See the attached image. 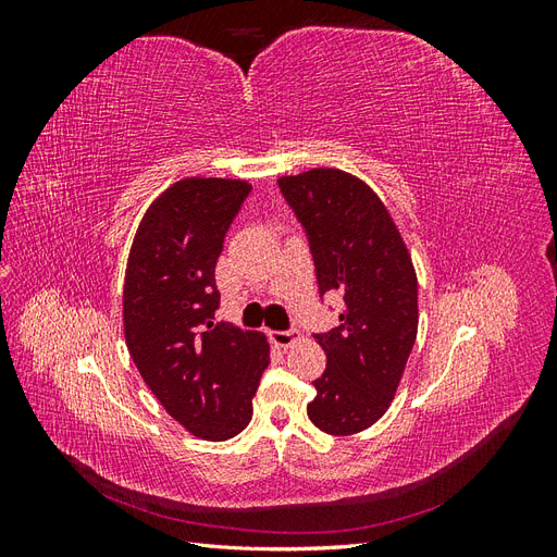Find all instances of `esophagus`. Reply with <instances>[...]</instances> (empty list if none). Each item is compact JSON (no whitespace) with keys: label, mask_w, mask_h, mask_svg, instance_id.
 I'll use <instances>...</instances> for the list:
<instances>
[{"label":"esophagus","mask_w":557,"mask_h":557,"mask_svg":"<svg viewBox=\"0 0 557 557\" xmlns=\"http://www.w3.org/2000/svg\"><path fill=\"white\" fill-rule=\"evenodd\" d=\"M269 339H272L274 346L278 348H290L293 344L299 342V332L297 330H285V332H272L269 334Z\"/></svg>","instance_id":"1"}]
</instances>
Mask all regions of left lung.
<instances>
[{
    "mask_svg": "<svg viewBox=\"0 0 557 557\" xmlns=\"http://www.w3.org/2000/svg\"><path fill=\"white\" fill-rule=\"evenodd\" d=\"M309 237L320 295L339 293V325L315 334L327 367L313 381L311 423L346 436L372 428L397 393L418 332V278L381 197L342 170L281 176Z\"/></svg>",
    "mask_w": 557,
    "mask_h": 557,
    "instance_id": "8db88e82",
    "label": "left lung"
}]
</instances>
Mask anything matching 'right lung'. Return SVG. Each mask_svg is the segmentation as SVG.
I'll use <instances>...</instances> for the list:
<instances>
[{
  "label": "right lung",
  "instance_id": "right-lung-1",
  "mask_svg": "<svg viewBox=\"0 0 557 557\" xmlns=\"http://www.w3.org/2000/svg\"><path fill=\"white\" fill-rule=\"evenodd\" d=\"M248 193L239 178L176 181L144 213L127 258L129 356L164 411L209 442L232 440L250 423L269 364L262 332L213 323L215 262Z\"/></svg>",
  "mask_w": 557,
  "mask_h": 557
}]
</instances>
